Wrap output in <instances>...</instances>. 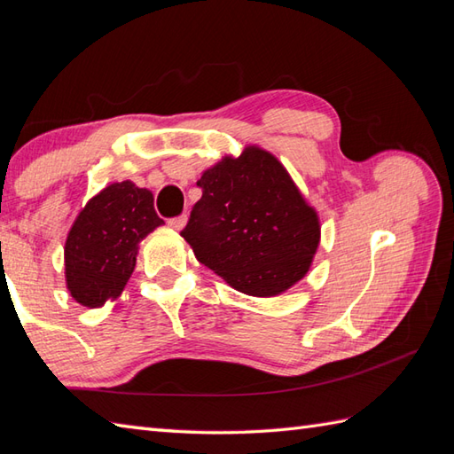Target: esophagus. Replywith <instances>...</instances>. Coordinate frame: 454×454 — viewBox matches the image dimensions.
Returning a JSON list of instances; mask_svg holds the SVG:
<instances>
[{"instance_id": "34e87169", "label": "esophagus", "mask_w": 454, "mask_h": 454, "mask_svg": "<svg viewBox=\"0 0 454 454\" xmlns=\"http://www.w3.org/2000/svg\"><path fill=\"white\" fill-rule=\"evenodd\" d=\"M168 224L173 228V230H181L183 226L187 224V215H181V216H176V218H169Z\"/></svg>"}]
</instances>
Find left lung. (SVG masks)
<instances>
[{"mask_svg":"<svg viewBox=\"0 0 454 454\" xmlns=\"http://www.w3.org/2000/svg\"><path fill=\"white\" fill-rule=\"evenodd\" d=\"M197 185L202 197L181 236L202 265L249 296L281 294L308 273L320 222L275 156L249 146Z\"/></svg>","mask_w":454,"mask_h":454,"instance_id":"obj_1","label":"left lung"}]
</instances>
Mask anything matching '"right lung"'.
<instances>
[{"mask_svg": "<svg viewBox=\"0 0 454 454\" xmlns=\"http://www.w3.org/2000/svg\"><path fill=\"white\" fill-rule=\"evenodd\" d=\"M161 224L148 189L130 181L105 187L85 205L67 234V291L88 308L117 298L137 265L140 239Z\"/></svg>", "mask_w": 454, "mask_h": 454, "instance_id": "right-lung-1", "label": "right lung"}]
</instances>
